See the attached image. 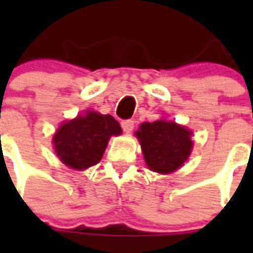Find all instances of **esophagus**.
<instances>
[{"label":"esophagus","instance_id":"esophagus-1","mask_svg":"<svg viewBox=\"0 0 253 253\" xmlns=\"http://www.w3.org/2000/svg\"><path fill=\"white\" fill-rule=\"evenodd\" d=\"M122 128L125 132H131L132 131V128H134V125L135 122L132 121V119H125V121H122Z\"/></svg>","mask_w":253,"mask_h":253}]
</instances>
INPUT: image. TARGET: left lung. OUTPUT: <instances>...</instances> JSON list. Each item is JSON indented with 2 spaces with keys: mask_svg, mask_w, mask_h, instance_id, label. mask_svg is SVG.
<instances>
[{
  "mask_svg": "<svg viewBox=\"0 0 253 253\" xmlns=\"http://www.w3.org/2000/svg\"><path fill=\"white\" fill-rule=\"evenodd\" d=\"M135 135L142 146L146 164L159 173H170L180 168L193 147L192 132L174 122L143 123Z\"/></svg>",
  "mask_w": 253,
  "mask_h": 253,
  "instance_id": "obj_1",
  "label": "left lung"
}]
</instances>
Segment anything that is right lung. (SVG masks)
<instances>
[{"label":"right lung","instance_id":"right-lung-1","mask_svg":"<svg viewBox=\"0 0 253 253\" xmlns=\"http://www.w3.org/2000/svg\"><path fill=\"white\" fill-rule=\"evenodd\" d=\"M122 128L111 115L87 111L64 123L53 136L55 151L65 166L86 169L102 159L111 135H119Z\"/></svg>","mask_w":253,"mask_h":253}]
</instances>
